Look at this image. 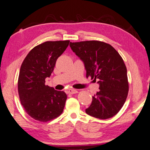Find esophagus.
<instances>
[{
    "instance_id": "obj_1",
    "label": "esophagus",
    "mask_w": 150,
    "mask_h": 150,
    "mask_svg": "<svg viewBox=\"0 0 150 150\" xmlns=\"http://www.w3.org/2000/svg\"><path fill=\"white\" fill-rule=\"evenodd\" d=\"M68 94H76L78 93V91L76 90H74V89H70L68 91Z\"/></svg>"
}]
</instances>
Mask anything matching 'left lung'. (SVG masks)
<instances>
[{
    "label": "left lung",
    "instance_id": "obj_1",
    "mask_svg": "<svg viewBox=\"0 0 150 150\" xmlns=\"http://www.w3.org/2000/svg\"><path fill=\"white\" fill-rule=\"evenodd\" d=\"M74 52L84 63L86 78L98 80L100 90L92 97L86 114L104 120L114 116L128 94L127 69L120 54L108 43L98 40L70 42Z\"/></svg>",
    "mask_w": 150,
    "mask_h": 150
}]
</instances>
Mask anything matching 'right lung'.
I'll list each match as a JSON object with an SVG mask.
<instances>
[{
  "instance_id": "add662e5",
  "label": "right lung",
  "mask_w": 150,
  "mask_h": 150,
  "mask_svg": "<svg viewBox=\"0 0 150 150\" xmlns=\"http://www.w3.org/2000/svg\"><path fill=\"white\" fill-rule=\"evenodd\" d=\"M69 43L45 42L32 49L22 63L18 80L20 101L27 114L37 121H50L63 112L67 95L45 85V79L50 76Z\"/></svg>"
}]
</instances>
